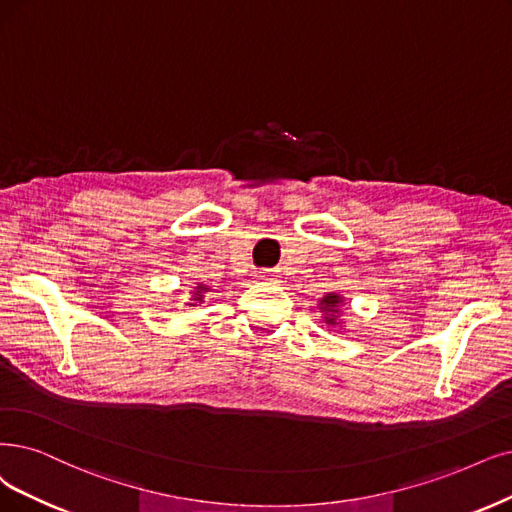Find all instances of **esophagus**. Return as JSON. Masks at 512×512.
<instances>
[{"label": "esophagus", "instance_id": "34e87169", "mask_svg": "<svg viewBox=\"0 0 512 512\" xmlns=\"http://www.w3.org/2000/svg\"><path fill=\"white\" fill-rule=\"evenodd\" d=\"M259 280H268V282H276V276L270 274V272H261L259 274Z\"/></svg>", "mask_w": 512, "mask_h": 512}]
</instances>
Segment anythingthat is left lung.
Returning <instances> with one entry per match:
<instances>
[{
    "mask_svg": "<svg viewBox=\"0 0 512 512\" xmlns=\"http://www.w3.org/2000/svg\"><path fill=\"white\" fill-rule=\"evenodd\" d=\"M344 297L337 293H327L323 299H320V312H323V320L327 325H339V312H342Z\"/></svg>",
    "mask_w": 512,
    "mask_h": 512,
    "instance_id": "obj_1",
    "label": "left lung"
}]
</instances>
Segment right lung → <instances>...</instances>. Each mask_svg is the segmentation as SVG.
Segmentation results:
<instances>
[{
  "label": "right lung",
  "mask_w": 512,
  "mask_h": 512,
  "mask_svg": "<svg viewBox=\"0 0 512 512\" xmlns=\"http://www.w3.org/2000/svg\"><path fill=\"white\" fill-rule=\"evenodd\" d=\"M204 291H206V287H204V285H198V287L194 289V295H192V304H187V306H196V304H200V301L204 299Z\"/></svg>",
  "instance_id": "1"
}]
</instances>
